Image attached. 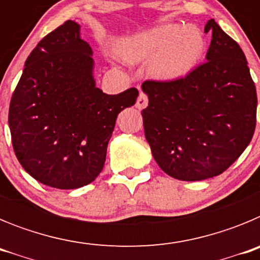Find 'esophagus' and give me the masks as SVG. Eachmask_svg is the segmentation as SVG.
Segmentation results:
<instances>
[{
	"mask_svg": "<svg viewBox=\"0 0 260 260\" xmlns=\"http://www.w3.org/2000/svg\"><path fill=\"white\" fill-rule=\"evenodd\" d=\"M147 104H148V99H147L146 93L141 92L139 93V96H138V100H137V108L138 109H143V108L147 107Z\"/></svg>",
	"mask_w": 260,
	"mask_h": 260,
	"instance_id": "obj_1",
	"label": "esophagus"
}]
</instances>
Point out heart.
<instances>
[{"label": "heart", "instance_id": "obj_1", "mask_svg": "<svg viewBox=\"0 0 260 260\" xmlns=\"http://www.w3.org/2000/svg\"><path fill=\"white\" fill-rule=\"evenodd\" d=\"M204 39L195 27L167 23L150 31L125 38L119 56L128 63L151 62V74L161 80L185 77L198 65L204 53Z\"/></svg>", "mask_w": 260, "mask_h": 260}]
</instances>
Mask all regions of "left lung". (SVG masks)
I'll list each match as a JSON object with an SVG mask.
<instances>
[{"mask_svg": "<svg viewBox=\"0 0 260 260\" xmlns=\"http://www.w3.org/2000/svg\"><path fill=\"white\" fill-rule=\"evenodd\" d=\"M206 62L185 78L142 84L144 135L157 165L181 181L219 176L246 150L256 125V89L240 45L215 19Z\"/></svg>", "mask_w": 260, "mask_h": 260, "instance_id": "obj_1", "label": "left lung"}]
</instances>
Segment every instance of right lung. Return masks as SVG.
<instances>
[{"instance_id":"1","label":"right lung","mask_w":260,"mask_h":260,"mask_svg":"<svg viewBox=\"0 0 260 260\" xmlns=\"http://www.w3.org/2000/svg\"><path fill=\"white\" fill-rule=\"evenodd\" d=\"M92 49L68 20L26 59L9 108L18 161L36 181L78 189L103 171L118 113L135 104L137 88L107 95L96 87Z\"/></svg>"}]
</instances>
